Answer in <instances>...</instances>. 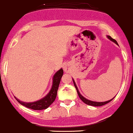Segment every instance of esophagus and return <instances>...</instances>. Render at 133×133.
I'll use <instances>...</instances> for the list:
<instances>
[{"label": "esophagus", "instance_id": "34e87169", "mask_svg": "<svg viewBox=\"0 0 133 133\" xmlns=\"http://www.w3.org/2000/svg\"><path fill=\"white\" fill-rule=\"evenodd\" d=\"M64 70H65V72H68V71H69V67H68V66H65V67H64Z\"/></svg>", "mask_w": 133, "mask_h": 133}]
</instances>
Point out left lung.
<instances>
[{
	"mask_svg": "<svg viewBox=\"0 0 133 133\" xmlns=\"http://www.w3.org/2000/svg\"><path fill=\"white\" fill-rule=\"evenodd\" d=\"M107 37H108L109 39H110V40L114 42V43H116V44H118V43H117V42H116V41L115 39H112V38L111 36L108 35V36H107ZM72 80H73L74 85L75 87H76V90H77V94H78L79 97L80 99H81V100H82L83 102H84V103H86L87 105H91V106H94V107H99V106L104 105H105V104H107V103H109L110 102H111V101L113 99H114V98H113L112 99H110V100L107 101V102H93V101H91V100H89V99H86V98H84V97L83 96L81 95V94H80L79 92L78 89H77V85H76V83H75L74 80V79H72Z\"/></svg>",
	"mask_w": 133,
	"mask_h": 133,
	"instance_id": "left-lung-1",
	"label": "left lung"
}]
</instances>
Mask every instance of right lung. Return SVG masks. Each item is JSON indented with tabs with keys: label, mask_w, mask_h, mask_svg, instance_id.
<instances>
[{
	"label": "right lung",
	"mask_w": 133,
	"mask_h": 133,
	"mask_svg": "<svg viewBox=\"0 0 133 133\" xmlns=\"http://www.w3.org/2000/svg\"><path fill=\"white\" fill-rule=\"evenodd\" d=\"M63 74V68H61L59 70H58L55 74L53 77V83H52V86L48 94L46 96L41 99L40 100H38L37 102H34L26 103V102H21L19 99H18L16 97H15V98L17 100V102L19 103H21L23 106H25L27 108L31 109L33 110L46 109L56 99V96H57L59 85L60 81H61Z\"/></svg>",
	"instance_id": "add662e5"
}]
</instances>
